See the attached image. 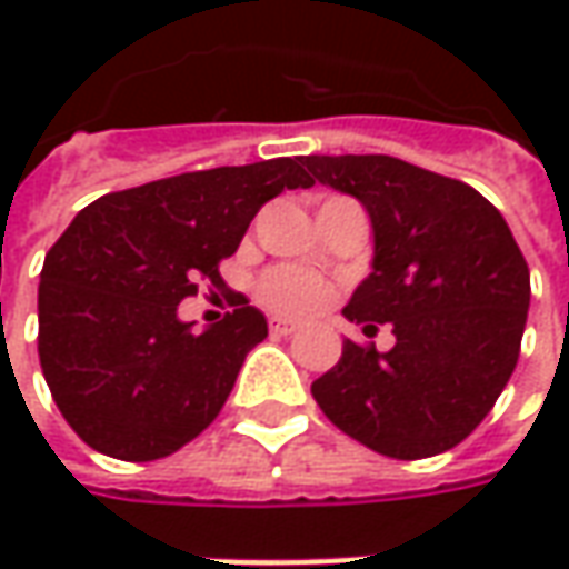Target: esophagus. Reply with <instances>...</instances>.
Listing matches in <instances>:
<instances>
[{
    "instance_id": "1",
    "label": "esophagus",
    "mask_w": 569,
    "mask_h": 569,
    "mask_svg": "<svg viewBox=\"0 0 569 569\" xmlns=\"http://www.w3.org/2000/svg\"><path fill=\"white\" fill-rule=\"evenodd\" d=\"M269 329H272L274 336H291V332H297V322H295V319L272 317V319H269Z\"/></svg>"
}]
</instances>
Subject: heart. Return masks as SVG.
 Instances as JSON below:
<instances>
[{"instance_id":"1","label":"heart","mask_w":569,"mask_h":569,"mask_svg":"<svg viewBox=\"0 0 569 569\" xmlns=\"http://www.w3.org/2000/svg\"><path fill=\"white\" fill-rule=\"evenodd\" d=\"M326 297H329V284L297 266L269 269L259 281V300L278 313H313L326 303Z\"/></svg>"}]
</instances>
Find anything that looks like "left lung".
Instances as JSON below:
<instances>
[{
  "mask_svg": "<svg viewBox=\"0 0 569 569\" xmlns=\"http://www.w3.org/2000/svg\"><path fill=\"white\" fill-rule=\"evenodd\" d=\"M310 180L355 196L373 269L341 310L396 345H341L313 382L332 425L389 459H427L485 421L519 361L529 266L503 214L469 183L389 154H307Z\"/></svg>",
  "mask_w": 569,
  "mask_h": 569,
  "instance_id": "obj_1",
  "label": "left lung"
}]
</instances>
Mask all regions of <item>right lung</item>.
<instances>
[{"label":"right lung","instance_id":"add662e5","mask_svg":"<svg viewBox=\"0 0 569 569\" xmlns=\"http://www.w3.org/2000/svg\"><path fill=\"white\" fill-rule=\"evenodd\" d=\"M313 187L300 158L211 167L100 196L56 240L37 291V351L62 418L103 456L164 459L228 402L243 358L269 336L237 295L233 313L192 332L177 317L221 281L256 211Z\"/></svg>","mask_w":569,"mask_h":569}]
</instances>
